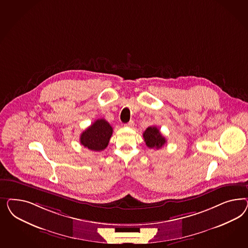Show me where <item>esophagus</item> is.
Listing matches in <instances>:
<instances>
[{
	"instance_id": "34e87169",
	"label": "esophagus",
	"mask_w": 248,
	"mask_h": 248,
	"mask_svg": "<svg viewBox=\"0 0 248 248\" xmlns=\"http://www.w3.org/2000/svg\"><path fill=\"white\" fill-rule=\"evenodd\" d=\"M134 124H135V123H134L133 121H130L129 123L124 124V126H126V127H133V126H134Z\"/></svg>"
}]
</instances>
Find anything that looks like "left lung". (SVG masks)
Wrapping results in <instances>:
<instances>
[{
    "label": "left lung",
    "instance_id": "1",
    "mask_svg": "<svg viewBox=\"0 0 248 248\" xmlns=\"http://www.w3.org/2000/svg\"><path fill=\"white\" fill-rule=\"evenodd\" d=\"M143 138L145 144L149 148H161L165 143V137L160 133L159 129L155 126H149L143 132Z\"/></svg>",
    "mask_w": 248,
    "mask_h": 248
}]
</instances>
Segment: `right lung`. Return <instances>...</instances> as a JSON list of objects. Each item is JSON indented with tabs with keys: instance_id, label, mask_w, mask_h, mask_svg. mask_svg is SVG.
Instances as JSON below:
<instances>
[{
	"instance_id": "right-lung-1",
	"label": "right lung",
	"mask_w": 248,
	"mask_h": 248,
	"mask_svg": "<svg viewBox=\"0 0 248 248\" xmlns=\"http://www.w3.org/2000/svg\"><path fill=\"white\" fill-rule=\"evenodd\" d=\"M113 135V127L105 119H98L83 131L80 143L89 150L100 152L107 147Z\"/></svg>"
}]
</instances>
